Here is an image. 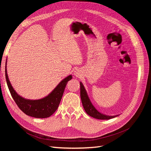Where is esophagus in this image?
Listing matches in <instances>:
<instances>
[{
  "instance_id": "1",
  "label": "esophagus",
  "mask_w": 151,
  "mask_h": 151,
  "mask_svg": "<svg viewBox=\"0 0 151 151\" xmlns=\"http://www.w3.org/2000/svg\"><path fill=\"white\" fill-rule=\"evenodd\" d=\"M74 75H75L76 77H79V76H80V72H79V71H78V70H76V71H75Z\"/></svg>"
}]
</instances>
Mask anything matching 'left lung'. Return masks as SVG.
Instances as JSON below:
<instances>
[{"label":"left lung","instance_id":"8db88e82","mask_svg":"<svg viewBox=\"0 0 151 151\" xmlns=\"http://www.w3.org/2000/svg\"><path fill=\"white\" fill-rule=\"evenodd\" d=\"M80 96H81V99L83 104V106L84 107L85 111L90 116L95 119H101V120H108V119H112L118 116V115L108 116V115L102 114L99 111H98L97 109L93 106V105L91 103L88 96V93H87L84 87L81 82H80Z\"/></svg>","mask_w":151,"mask_h":151}]
</instances>
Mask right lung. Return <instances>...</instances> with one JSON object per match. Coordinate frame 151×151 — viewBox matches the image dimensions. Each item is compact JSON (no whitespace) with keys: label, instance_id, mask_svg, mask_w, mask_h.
Wrapping results in <instances>:
<instances>
[{"label":"right lung","instance_id":"obj_1","mask_svg":"<svg viewBox=\"0 0 151 151\" xmlns=\"http://www.w3.org/2000/svg\"><path fill=\"white\" fill-rule=\"evenodd\" d=\"M5 78L8 88L13 99L19 109L26 115L35 118H46L51 116L57 110L67 82L72 79L69 75L63 79L48 96L39 100H29L21 97L14 91L9 80L5 65Z\"/></svg>","mask_w":151,"mask_h":151}]
</instances>
